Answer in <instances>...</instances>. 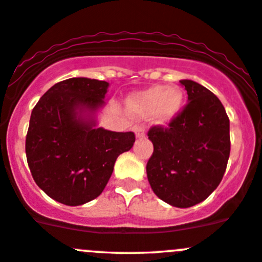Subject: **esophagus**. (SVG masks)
I'll return each instance as SVG.
<instances>
[{
    "instance_id": "34e87169",
    "label": "esophagus",
    "mask_w": 262,
    "mask_h": 262,
    "mask_svg": "<svg viewBox=\"0 0 262 262\" xmlns=\"http://www.w3.org/2000/svg\"><path fill=\"white\" fill-rule=\"evenodd\" d=\"M135 134H136V137H144L145 136V128L142 126H135Z\"/></svg>"
}]
</instances>
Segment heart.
I'll return each mask as SVG.
<instances>
[{
	"label": "heart",
	"mask_w": 262,
	"mask_h": 262,
	"mask_svg": "<svg viewBox=\"0 0 262 262\" xmlns=\"http://www.w3.org/2000/svg\"><path fill=\"white\" fill-rule=\"evenodd\" d=\"M183 92L178 87L154 85L149 90L134 94L127 101L128 108L140 116L152 112L158 122L165 123L172 120L182 108Z\"/></svg>",
	"instance_id": "1"
}]
</instances>
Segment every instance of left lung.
Segmentation results:
<instances>
[{"mask_svg":"<svg viewBox=\"0 0 262 262\" xmlns=\"http://www.w3.org/2000/svg\"><path fill=\"white\" fill-rule=\"evenodd\" d=\"M188 103L168 123L147 132L154 152L146 164L154 193L178 208L208 198L220 185L231 151L230 118L218 97L193 80H179Z\"/></svg>","mask_w":262,"mask_h":262,"instance_id":"1","label":"left lung"}]
</instances>
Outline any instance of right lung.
I'll list each match as a JSON object with an SVG mask.
<instances>
[{
	"label": "right lung",
	"mask_w": 262,
	"mask_h": 262,
	"mask_svg": "<svg viewBox=\"0 0 262 262\" xmlns=\"http://www.w3.org/2000/svg\"><path fill=\"white\" fill-rule=\"evenodd\" d=\"M107 88L104 80L69 78L32 110L25 144L29 168L40 189L59 203L80 206L97 198L116 159L134 145V132L96 128L93 118L82 117L104 103Z\"/></svg>",
	"instance_id": "obj_1"
}]
</instances>
